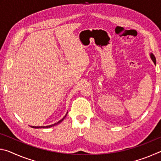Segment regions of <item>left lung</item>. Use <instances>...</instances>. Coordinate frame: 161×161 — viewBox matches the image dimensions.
Listing matches in <instances>:
<instances>
[{"instance_id": "obj_1", "label": "left lung", "mask_w": 161, "mask_h": 161, "mask_svg": "<svg viewBox=\"0 0 161 161\" xmlns=\"http://www.w3.org/2000/svg\"><path fill=\"white\" fill-rule=\"evenodd\" d=\"M150 57H151V58L152 59V61L154 62L155 64H156V58H155V56L152 53L150 54Z\"/></svg>"}]
</instances>
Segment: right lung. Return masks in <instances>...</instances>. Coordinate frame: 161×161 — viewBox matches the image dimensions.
Segmentation results:
<instances>
[{"label": "right lung", "mask_w": 161, "mask_h": 161, "mask_svg": "<svg viewBox=\"0 0 161 161\" xmlns=\"http://www.w3.org/2000/svg\"><path fill=\"white\" fill-rule=\"evenodd\" d=\"M67 113L68 112H67V114H66V115H65L63 118H62L61 120H59V121H58V122H57V123H55V124H52V125H50V126H31V127H32V128H33V129H47V128H50V127H53V126H56V125H58V124H59V123H61V122L63 121V120L64 119V118L65 117H66V116L67 115Z\"/></svg>", "instance_id": "add662e5"}]
</instances>
